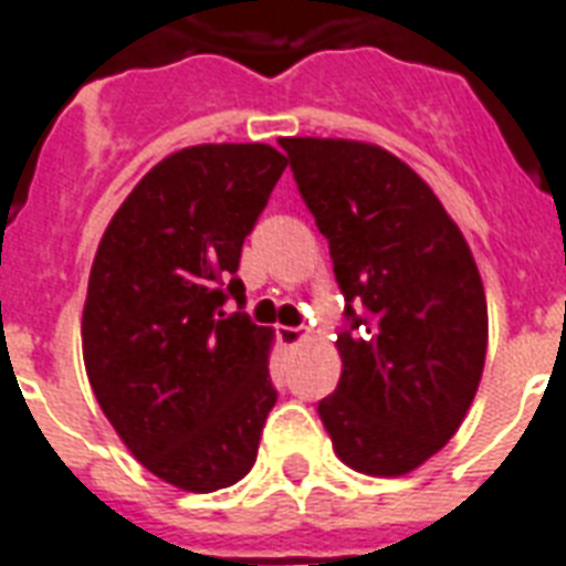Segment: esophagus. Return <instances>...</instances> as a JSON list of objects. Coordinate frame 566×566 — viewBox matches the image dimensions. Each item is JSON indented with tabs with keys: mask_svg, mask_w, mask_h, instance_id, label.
Masks as SVG:
<instances>
[{
	"mask_svg": "<svg viewBox=\"0 0 566 566\" xmlns=\"http://www.w3.org/2000/svg\"><path fill=\"white\" fill-rule=\"evenodd\" d=\"M275 340H279L282 346H296L305 340V332L296 326H279L275 328Z\"/></svg>",
	"mask_w": 566,
	"mask_h": 566,
	"instance_id": "34e87169",
	"label": "esophagus"
}]
</instances>
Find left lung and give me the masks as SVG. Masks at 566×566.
Here are the masks:
<instances>
[{
	"label": "left lung",
	"mask_w": 566,
	"mask_h": 566,
	"mask_svg": "<svg viewBox=\"0 0 566 566\" xmlns=\"http://www.w3.org/2000/svg\"><path fill=\"white\" fill-rule=\"evenodd\" d=\"M279 144L344 293V373L319 420L344 464L402 475L473 402L488 353L482 279L438 196L396 155L323 137Z\"/></svg>",
	"instance_id": "1"
}]
</instances>
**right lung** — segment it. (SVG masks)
Instances as JSON below:
<instances>
[{"instance_id": "right-lung-1", "label": "right lung", "mask_w": 566, "mask_h": 566, "mask_svg": "<svg viewBox=\"0 0 566 566\" xmlns=\"http://www.w3.org/2000/svg\"><path fill=\"white\" fill-rule=\"evenodd\" d=\"M264 144L190 146L146 172L105 229L82 317L84 367L132 455L181 491L252 470L275 390L273 332L238 314L240 249L282 179Z\"/></svg>"}]
</instances>
